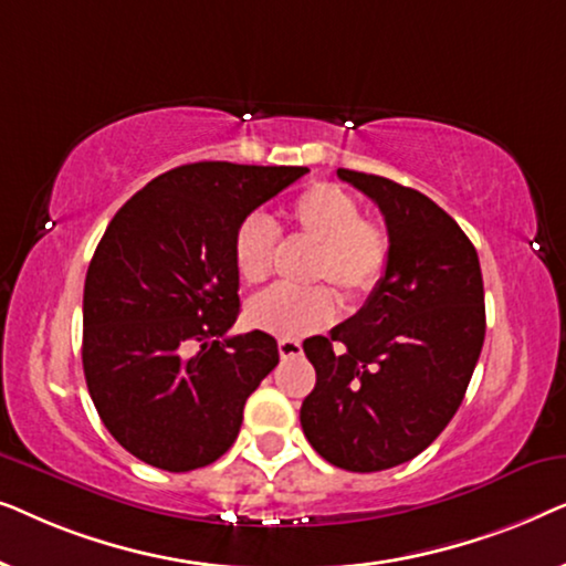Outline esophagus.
<instances>
[{"mask_svg":"<svg viewBox=\"0 0 566 566\" xmlns=\"http://www.w3.org/2000/svg\"><path fill=\"white\" fill-rule=\"evenodd\" d=\"M277 353H281V358H296V355L304 353V347H301L298 339L281 337L277 339Z\"/></svg>","mask_w":566,"mask_h":566,"instance_id":"1","label":"esophagus"}]
</instances>
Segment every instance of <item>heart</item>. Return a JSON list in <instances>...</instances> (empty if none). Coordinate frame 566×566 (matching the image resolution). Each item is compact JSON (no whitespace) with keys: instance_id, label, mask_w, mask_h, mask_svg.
<instances>
[{"instance_id":"b5f03b06","label":"heart","mask_w":566,"mask_h":566,"mask_svg":"<svg viewBox=\"0 0 566 566\" xmlns=\"http://www.w3.org/2000/svg\"><path fill=\"white\" fill-rule=\"evenodd\" d=\"M283 229L314 244L308 281L332 283L347 301L376 291L389 268L391 237L381 221L360 216V203L335 182H312L291 200ZM277 231L265 216L239 221L231 237V260L239 281L265 283L273 273ZM337 316L335 293L324 285L289 289L275 285L247 304V322L275 337H304Z\"/></svg>"}]
</instances>
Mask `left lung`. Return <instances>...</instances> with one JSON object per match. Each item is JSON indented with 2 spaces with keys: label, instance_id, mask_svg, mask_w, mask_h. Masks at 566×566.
<instances>
[{
  "label": "left lung",
  "instance_id": "8db88e82",
  "mask_svg": "<svg viewBox=\"0 0 566 566\" xmlns=\"http://www.w3.org/2000/svg\"><path fill=\"white\" fill-rule=\"evenodd\" d=\"M337 177L384 213L391 258L358 314L304 339L316 386L301 428L332 467L366 474L412 461L461 407L484 345V283L474 244L428 196L353 169Z\"/></svg>",
  "mask_w": 566,
  "mask_h": 566
}]
</instances>
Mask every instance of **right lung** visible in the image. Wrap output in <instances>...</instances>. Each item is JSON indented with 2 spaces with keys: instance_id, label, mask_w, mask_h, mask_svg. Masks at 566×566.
Returning a JSON list of instances; mask_svg holds the SVG:
<instances>
[{
  "instance_id": "obj_1",
  "label": "right lung",
  "mask_w": 566,
  "mask_h": 566,
  "mask_svg": "<svg viewBox=\"0 0 566 566\" xmlns=\"http://www.w3.org/2000/svg\"><path fill=\"white\" fill-rule=\"evenodd\" d=\"M308 172L196 161L159 175L107 223L84 281L82 366L111 436L149 467L192 471L229 451L275 337H227L239 316L231 237Z\"/></svg>"
}]
</instances>
